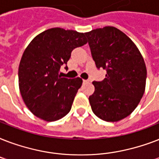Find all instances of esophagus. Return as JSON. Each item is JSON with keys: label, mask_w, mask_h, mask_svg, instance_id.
Instances as JSON below:
<instances>
[{"label": "esophagus", "mask_w": 159, "mask_h": 159, "mask_svg": "<svg viewBox=\"0 0 159 159\" xmlns=\"http://www.w3.org/2000/svg\"><path fill=\"white\" fill-rule=\"evenodd\" d=\"M82 82H83V83H87V82H89V81H87V80H83Z\"/></svg>", "instance_id": "obj_1"}]
</instances>
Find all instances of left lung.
Wrapping results in <instances>:
<instances>
[{"instance_id": "left-lung-1", "label": "left lung", "mask_w": 159, "mask_h": 159, "mask_svg": "<svg viewBox=\"0 0 159 159\" xmlns=\"http://www.w3.org/2000/svg\"><path fill=\"white\" fill-rule=\"evenodd\" d=\"M97 68L106 70L102 82H92L89 97L93 113L105 121L117 122L129 116L145 91L147 69L135 43L113 26L85 33Z\"/></svg>"}]
</instances>
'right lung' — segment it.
<instances>
[{"mask_svg": "<svg viewBox=\"0 0 159 159\" xmlns=\"http://www.w3.org/2000/svg\"><path fill=\"white\" fill-rule=\"evenodd\" d=\"M87 43L84 33L52 28L26 47L19 65V88L25 106L38 118L51 122L70 111L82 79L61 77L58 72L72 51Z\"/></svg>", "mask_w": 159, "mask_h": 159, "instance_id": "right-lung-1", "label": "right lung"}]
</instances>
